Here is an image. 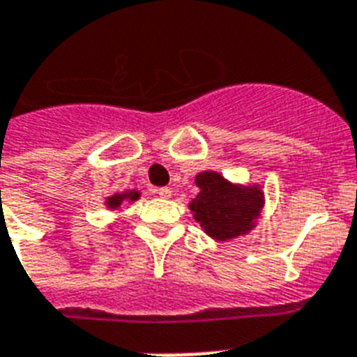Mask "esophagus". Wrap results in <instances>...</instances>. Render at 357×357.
<instances>
[{
    "instance_id": "esophagus-1",
    "label": "esophagus",
    "mask_w": 357,
    "mask_h": 357,
    "mask_svg": "<svg viewBox=\"0 0 357 357\" xmlns=\"http://www.w3.org/2000/svg\"><path fill=\"white\" fill-rule=\"evenodd\" d=\"M158 195H160L162 199H171V195H173V193H171L169 188H160V190H158Z\"/></svg>"
}]
</instances>
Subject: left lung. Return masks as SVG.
I'll return each instance as SVG.
<instances>
[{
	"mask_svg": "<svg viewBox=\"0 0 357 357\" xmlns=\"http://www.w3.org/2000/svg\"><path fill=\"white\" fill-rule=\"evenodd\" d=\"M195 186L199 193L188 206L206 236L228 241L255 230L265 204L259 184L230 182L218 171L208 169L197 173Z\"/></svg>",
	"mask_w": 357,
	"mask_h": 357,
	"instance_id": "8db88e82",
	"label": "left lung"
}]
</instances>
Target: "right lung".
<instances>
[{
	"mask_svg": "<svg viewBox=\"0 0 357 357\" xmlns=\"http://www.w3.org/2000/svg\"><path fill=\"white\" fill-rule=\"evenodd\" d=\"M139 197H142V193H139L138 190H125V192L112 193V195H108L107 199H105V206H107V210H110V212H119L125 202L138 201Z\"/></svg>",
	"mask_w": 357,
	"mask_h": 357,
	"instance_id": "obj_1",
	"label": "right lung"
}]
</instances>
